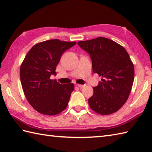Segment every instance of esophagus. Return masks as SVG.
I'll return each instance as SVG.
<instances>
[{
    "instance_id": "34e87169",
    "label": "esophagus",
    "mask_w": 152,
    "mask_h": 152,
    "mask_svg": "<svg viewBox=\"0 0 152 152\" xmlns=\"http://www.w3.org/2000/svg\"><path fill=\"white\" fill-rule=\"evenodd\" d=\"M77 86H78V88H83V87L85 86V85H82V84H77Z\"/></svg>"
}]
</instances>
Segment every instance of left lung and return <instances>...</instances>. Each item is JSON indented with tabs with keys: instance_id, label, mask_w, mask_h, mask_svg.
Returning <instances> with one entry per match:
<instances>
[{
	"instance_id": "obj_1",
	"label": "left lung",
	"mask_w": 152,
	"mask_h": 152,
	"mask_svg": "<svg viewBox=\"0 0 152 152\" xmlns=\"http://www.w3.org/2000/svg\"><path fill=\"white\" fill-rule=\"evenodd\" d=\"M78 44L91 57L93 72L103 78L93 87L89 106L102 115L117 112L127 101L134 81V66L127 51L104 37L80 41Z\"/></svg>"
}]
</instances>
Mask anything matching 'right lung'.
Segmentation results:
<instances>
[{"instance_id":"add662e5","label":"right lung","mask_w":152,"mask_h":152,"mask_svg":"<svg viewBox=\"0 0 152 152\" xmlns=\"http://www.w3.org/2000/svg\"><path fill=\"white\" fill-rule=\"evenodd\" d=\"M76 44L58 39L38 43L31 48L20 68L23 90L28 102L40 114L53 115L66 108L73 83L60 84L50 76L64 51Z\"/></svg>"}]
</instances>
